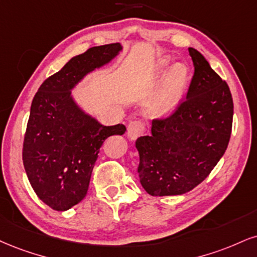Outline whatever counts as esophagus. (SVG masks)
Returning <instances> with one entry per match:
<instances>
[{
  "mask_svg": "<svg viewBox=\"0 0 257 257\" xmlns=\"http://www.w3.org/2000/svg\"><path fill=\"white\" fill-rule=\"evenodd\" d=\"M145 132V125L141 120H133L128 124L126 128V135L131 140H137L140 135L144 134Z\"/></svg>",
  "mask_w": 257,
  "mask_h": 257,
  "instance_id": "34e87169",
  "label": "esophagus"
}]
</instances>
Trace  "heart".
Masks as SVG:
<instances>
[{
  "label": "heart",
  "instance_id": "heart-1",
  "mask_svg": "<svg viewBox=\"0 0 257 257\" xmlns=\"http://www.w3.org/2000/svg\"><path fill=\"white\" fill-rule=\"evenodd\" d=\"M166 67L168 61H164L163 69ZM187 78L188 73L184 66L177 64L172 68L165 82L151 100L148 107L151 115L154 117H165L176 109L187 86Z\"/></svg>",
  "mask_w": 257,
  "mask_h": 257
}]
</instances>
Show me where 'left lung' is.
<instances>
[{"mask_svg": "<svg viewBox=\"0 0 257 257\" xmlns=\"http://www.w3.org/2000/svg\"><path fill=\"white\" fill-rule=\"evenodd\" d=\"M187 97L171 115L152 120V134L135 142L139 178L152 196L182 195L211 174L226 151L232 131L230 88L195 49Z\"/></svg>", "mask_w": 257, "mask_h": 257, "instance_id": "obj_1", "label": "left lung"}]
</instances>
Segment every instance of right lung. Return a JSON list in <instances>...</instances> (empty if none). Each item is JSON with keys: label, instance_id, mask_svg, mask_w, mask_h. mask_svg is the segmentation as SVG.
Masks as SVG:
<instances>
[{"label": "right lung", "instance_id": "add662e5", "mask_svg": "<svg viewBox=\"0 0 257 257\" xmlns=\"http://www.w3.org/2000/svg\"><path fill=\"white\" fill-rule=\"evenodd\" d=\"M120 49L119 43H113L73 57L40 85L33 98L23 162L37 196L55 211H67L86 196L104 140L124 134L123 124L101 125L86 115L70 92L86 74L110 62Z\"/></svg>", "mask_w": 257, "mask_h": 257}]
</instances>
